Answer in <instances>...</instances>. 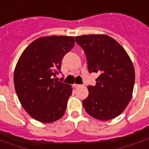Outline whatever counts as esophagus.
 Wrapping results in <instances>:
<instances>
[{
    "instance_id": "1",
    "label": "esophagus",
    "mask_w": 149,
    "mask_h": 149,
    "mask_svg": "<svg viewBox=\"0 0 149 149\" xmlns=\"http://www.w3.org/2000/svg\"><path fill=\"white\" fill-rule=\"evenodd\" d=\"M81 84H73V87L74 88H79V87H81Z\"/></svg>"
}]
</instances>
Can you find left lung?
I'll list each match as a JSON object with an SVG mask.
<instances>
[{
    "instance_id": "1",
    "label": "left lung",
    "mask_w": 149,
    "mask_h": 149,
    "mask_svg": "<svg viewBox=\"0 0 149 149\" xmlns=\"http://www.w3.org/2000/svg\"><path fill=\"white\" fill-rule=\"evenodd\" d=\"M86 55L88 72L99 73L95 86H88L83 106L88 115L109 120L121 114L131 100L135 70L125 49L107 35L75 37Z\"/></svg>"
}]
</instances>
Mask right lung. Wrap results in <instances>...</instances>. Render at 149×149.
<instances>
[{
	"mask_svg": "<svg viewBox=\"0 0 149 149\" xmlns=\"http://www.w3.org/2000/svg\"><path fill=\"white\" fill-rule=\"evenodd\" d=\"M74 45L73 37H40L18 60L13 76L15 90L24 110L38 121L52 123L65 114L72 88L54 77L64 56Z\"/></svg>",
	"mask_w": 149,
	"mask_h": 149,
	"instance_id": "1",
	"label": "right lung"
}]
</instances>
